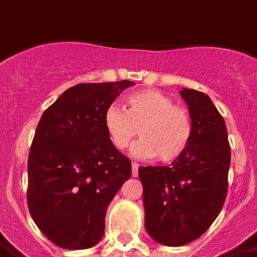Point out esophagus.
Wrapping results in <instances>:
<instances>
[{"instance_id":"1","label":"esophagus","mask_w":257,"mask_h":257,"mask_svg":"<svg viewBox=\"0 0 257 257\" xmlns=\"http://www.w3.org/2000/svg\"><path fill=\"white\" fill-rule=\"evenodd\" d=\"M132 176L133 178H137V176H139V165H137L136 162L132 163Z\"/></svg>"}]
</instances>
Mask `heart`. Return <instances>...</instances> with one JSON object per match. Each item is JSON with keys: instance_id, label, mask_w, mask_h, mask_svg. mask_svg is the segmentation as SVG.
Segmentation results:
<instances>
[{"instance_id": "1", "label": "heart", "mask_w": 257, "mask_h": 257, "mask_svg": "<svg viewBox=\"0 0 257 257\" xmlns=\"http://www.w3.org/2000/svg\"><path fill=\"white\" fill-rule=\"evenodd\" d=\"M128 108L111 104L104 112V126L112 145L118 150L128 148L136 136L132 153L140 158L172 162L187 150L192 137L188 111L157 90H144L126 96Z\"/></svg>"}]
</instances>
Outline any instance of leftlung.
Wrapping results in <instances>:
<instances>
[{"label": "left lung", "instance_id": "1", "mask_svg": "<svg viewBox=\"0 0 257 257\" xmlns=\"http://www.w3.org/2000/svg\"><path fill=\"white\" fill-rule=\"evenodd\" d=\"M192 120L189 145L170 167H140L145 227L161 244L178 247L200 238L227 195L230 144L226 124L206 94L183 88Z\"/></svg>", "mask_w": 257, "mask_h": 257}]
</instances>
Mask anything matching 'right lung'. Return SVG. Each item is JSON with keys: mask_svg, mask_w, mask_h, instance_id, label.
Wrapping results in <instances>:
<instances>
[{"mask_svg": "<svg viewBox=\"0 0 257 257\" xmlns=\"http://www.w3.org/2000/svg\"><path fill=\"white\" fill-rule=\"evenodd\" d=\"M131 81L79 83L45 109L30 149L27 205L39 230L66 249L90 248L104 234L109 202L132 175L112 145L104 112Z\"/></svg>", "mask_w": 257, "mask_h": 257, "instance_id": "add662e5", "label": "right lung"}]
</instances>
